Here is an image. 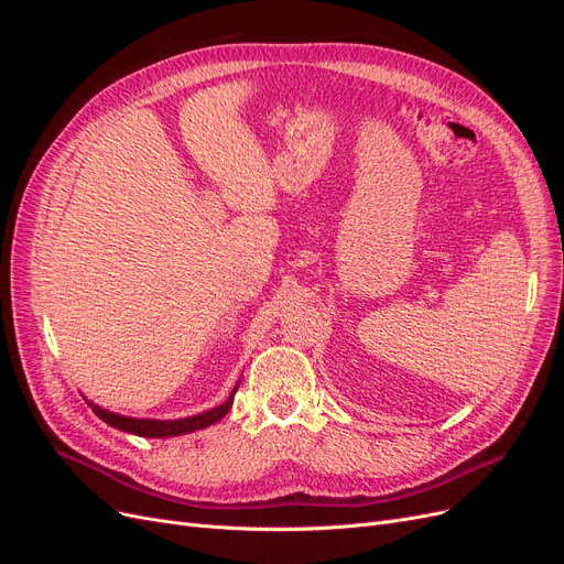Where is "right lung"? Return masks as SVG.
Listing matches in <instances>:
<instances>
[{
  "label": "right lung",
  "instance_id": "1",
  "mask_svg": "<svg viewBox=\"0 0 564 564\" xmlns=\"http://www.w3.org/2000/svg\"><path fill=\"white\" fill-rule=\"evenodd\" d=\"M235 392H237V386L232 388L230 398L224 404L209 409V412H202V414L187 416V419H174V421L131 419V416H122V414H112V412H108V409L94 404L91 400H87V404L94 409V414L98 419H104L108 425H112V429H117V431L133 433L139 437H176V435H185V433H193V431H199V429H207V425L224 419L228 414V409L232 406Z\"/></svg>",
  "mask_w": 564,
  "mask_h": 564
}]
</instances>
